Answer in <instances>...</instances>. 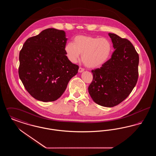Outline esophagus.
Segmentation results:
<instances>
[{
  "label": "esophagus",
  "instance_id": "1",
  "mask_svg": "<svg viewBox=\"0 0 156 156\" xmlns=\"http://www.w3.org/2000/svg\"><path fill=\"white\" fill-rule=\"evenodd\" d=\"M83 71H84V69H83V68H81V67H80V68H79V69H78V72H79L80 73H82Z\"/></svg>",
  "mask_w": 156,
  "mask_h": 156
}]
</instances>
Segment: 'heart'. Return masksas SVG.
<instances>
[{"label":"heart","instance_id":"1","mask_svg":"<svg viewBox=\"0 0 156 156\" xmlns=\"http://www.w3.org/2000/svg\"><path fill=\"white\" fill-rule=\"evenodd\" d=\"M64 49L71 62H76L82 54V60L87 67L97 68L102 66L109 58L112 44L106 38L77 36L73 43H67Z\"/></svg>","mask_w":156,"mask_h":156}]
</instances>
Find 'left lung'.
Instances as JSON below:
<instances>
[{"instance_id": "left-lung-1", "label": "left lung", "mask_w": 156, "mask_h": 156, "mask_svg": "<svg viewBox=\"0 0 156 156\" xmlns=\"http://www.w3.org/2000/svg\"><path fill=\"white\" fill-rule=\"evenodd\" d=\"M108 35L115 51L100 68L92 70L93 80L88 92L96 104L113 107L123 101L136 86L139 57L128 40L114 33Z\"/></svg>"}]
</instances>
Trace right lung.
I'll return each mask as SVG.
<instances>
[{"instance_id": "obj_1", "label": "right lung", "mask_w": 156, "mask_h": 156, "mask_svg": "<svg viewBox=\"0 0 156 156\" xmlns=\"http://www.w3.org/2000/svg\"><path fill=\"white\" fill-rule=\"evenodd\" d=\"M63 30L47 29L28 38L19 54V75L24 87L38 101L58 99L79 67L68 59Z\"/></svg>"}]
</instances>
